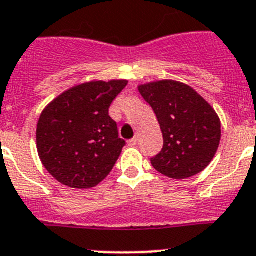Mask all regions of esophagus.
Instances as JSON below:
<instances>
[{
  "label": "esophagus",
  "instance_id": "34e87169",
  "mask_svg": "<svg viewBox=\"0 0 256 256\" xmlns=\"http://www.w3.org/2000/svg\"><path fill=\"white\" fill-rule=\"evenodd\" d=\"M128 144V146H136V144H138V138L135 136V138H132V139H130Z\"/></svg>",
  "mask_w": 256,
  "mask_h": 256
}]
</instances>
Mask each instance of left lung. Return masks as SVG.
I'll return each mask as SVG.
<instances>
[{
    "label": "left lung",
    "mask_w": 256,
    "mask_h": 256,
    "mask_svg": "<svg viewBox=\"0 0 256 256\" xmlns=\"http://www.w3.org/2000/svg\"><path fill=\"white\" fill-rule=\"evenodd\" d=\"M152 106L164 146L150 158L156 170L171 179H186L205 170L219 148L220 120L214 108L190 86L171 80L138 88Z\"/></svg>",
    "instance_id": "8db88e82"
}]
</instances>
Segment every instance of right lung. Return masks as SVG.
<instances>
[{"mask_svg": "<svg viewBox=\"0 0 256 256\" xmlns=\"http://www.w3.org/2000/svg\"><path fill=\"white\" fill-rule=\"evenodd\" d=\"M126 85V80L81 84L55 98L41 113L37 150L59 183L86 190L112 171L126 143L108 110Z\"/></svg>", "mask_w": 256, "mask_h": 256, "instance_id": "1", "label": "right lung"}]
</instances>
